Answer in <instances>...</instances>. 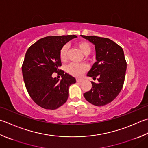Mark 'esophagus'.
<instances>
[{"mask_svg":"<svg viewBox=\"0 0 148 148\" xmlns=\"http://www.w3.org/2000/svg\"><path fill=\"white\" fill-rule=\"evenodd\" d=\"M76 81L77 82H82L83 81V79L82 78H77V79H76Z\"/></svg>","mask_w":148,"mask_h":148,"instance_id":"1","label":"esophagus"}]
</instances>
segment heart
Wrapping results in <instances>:
<instances>
[{"mask_svg":"<svg viewBox=\"0 0 148 148\" xmlns=\"http://www.w3.org/2000/svg\"><path fill=\"white\" fill-rule=\"evenodd\" d=\"M77 46L83 54L88 55L90 53L92 48L88 42L85 41L79 42L77 43ZM68 49V45L65 44L60 49V58L62 62H64L66 59V54H67ZM66 71H67L69 74L72 75V76L79 77L87 70L88 66L85 64V63H72L66 66Z\"/></svg>","mask_w":148,"mask_h":148,"instance_id":"obj_1","label":"heart"}]
</instances>
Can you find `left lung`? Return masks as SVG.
<instances>
[{
  "label": "left lung",
  "mask_w": 148,
  "mask_h": 148,
  "mask_svg": "<svg viewBox=\"0 0 148 148\" xmlns=\"http://www.w3.org/2000/svg\"><path fill=\"white\" fill-rule=\"evenodd\" d=\"M95 45L96 62L87 76L97 78L98 83L92 82L90 90L83 94L86 100L97 106H105L114 100L123 88L126 71L123 49L106 38L84 36Z\"/></svg>",
  "instance_id": "8db88e82"
}]
</instances>
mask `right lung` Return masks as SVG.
<instances>
[{"label":"right lung","instance_id":"right-lung-1","mask_svg":"<svg viewBox=\"0 0 148 148\" xmlns=\"http://www.w3.org/2000/svg\"><path fill=\"white\" fill-rule=\"evenodd\" d=\"M76 35L52 36L38 40L27 49L22 66L26 89L31 99L42 108L55 110L65 103L69 88L76 79L59 69L62 66L60 51ZM58 72L62 79L54 78Z\"/></svg>","mask_w":148,"mask_h":148}]
</instances>
